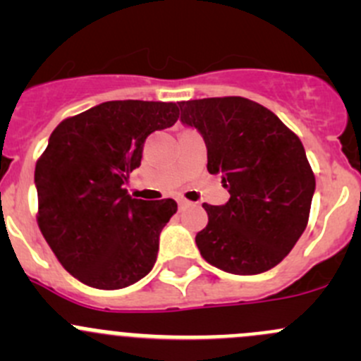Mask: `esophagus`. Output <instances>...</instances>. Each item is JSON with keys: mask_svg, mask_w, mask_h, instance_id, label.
Instances as JSON below:
<instances>
[{"mask_svg": "<svg viewBox=\"0 0 361 361\" xmlns=\"http://www.w3.org/2000/svg\"><path fill=\"white\" fill-rule=\"evenodd\" d=\"M178 206H180V209H185V207L190 206V202L185 201V199H180V201H178Z\"/></svg>", "mask_w": 361, "mask_h": 361, "instance_id": "1", "label": "esophagus"}]
</instances>
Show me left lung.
<instances>
[{
    "label": "left lung",
    "instance_id": "obj_1",
    "mask_svg": "<svg viewBox=\"0 0 361 361\" xmlns=\"http://www.w3.org/2000/svg\"><path fill=\"white\" fill-rule=\"evenodd\" d=\"M181 123L206 143L207 171L231 199L202 204L207 225L195 235L214 267L253 276L276 267L305 231L316 181L300 140L262 104L245 97L180 103Z\"/></svg>",
    "mask_w": 361,
    "mask_h": 361
}]
</instances>
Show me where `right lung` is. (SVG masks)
Instances as JSON below:
<instances>
[{"label": "right lung", "mask_w": 361, "mask_h": 361, "mask_svg": "<svg viewBox=\"0 0 361 361\" xmlns=\"http://www.w3.org/2000/svg\"><path fill=\"white\" fill-rule=\"evenodd\" d=\"M174 103L106 101L63 120L36 162L38 225L73 278L99 290L134 285L157 260L173 199H133L126 187L154 130L174 126Z\"/></svg>", "instance_id": "add662e5"}]
</instances>
